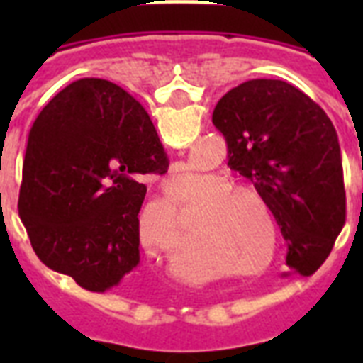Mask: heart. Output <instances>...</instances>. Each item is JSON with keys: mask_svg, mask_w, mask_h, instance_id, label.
Listing matches in <instances>:
<instances>
[{"mask_svg": "<svg viewBox=\"0 0 363 363\" xmlns=\"http://www.w3.org/2000/svg\"><path fill=\"white\" fill-rule=\"evenodd\" d=\"M184 201H198L192 215L194 232L220 242L233 269L262 275L275 265L281 232L267 199L256 188L232 182L218 171H207L196 177ZM162 205L175 207L167 198Z\"/></svg>", "mask_w": 363, "mask_h": 363, "instance_id": "1", "label": "heart"}]
</instances>
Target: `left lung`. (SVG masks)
Wrapping results in <instances>:
<instances>
[{"mask_svg":"<svg viewBox=\"0 0 363 363\" xmlns=\"http://www.w3.org/2000/svg\"><path fill=\"white\" fill-rule=\"evenodd\" d=\"M213 122L226 137L228 165L267 199L288 241V267L315 273L332 252L347 211L332 121L292 84L252 79L216 104Z\"/></svg>","mask_w":363,"mask_h":363,"instance_id":"8db88e82","label":"left lung"}]
</instances>
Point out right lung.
<instances>
[{
    "instance_id": "add662e5",
    "label": "right lung",
    "mask_w": 363,
    "mask_h": 363,
    "mask_svg": "<svg viewBox=\"0 0 363 363\" xmlns=\"http://www.w3.org/2000/svg\"><path fill=\"white\" fill-rule=\"evenodd\" d=\"M167 167L135 98L105 79L71 82L28 137L18 213L37 258L90 292L125 286L139 265L143 179Z\"/></svg>"
}]
</instances>
